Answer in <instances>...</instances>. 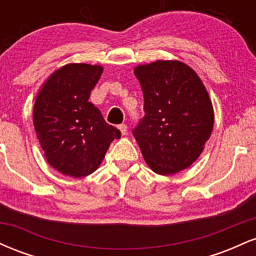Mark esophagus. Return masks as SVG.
Instances as JSON below:
<instances>
[{"mask_svg": "<svg viewBox=\"0 0 256 256\" xmlns=\"http://www.w3.org/2000/svg\"><path fill=\"white\" fill-rule=\"evenodd\" d=\"M118 128H119L120 134H122V136H125V134H128V126H126L125 124L119 125V126H118Z\"/></svg>", "mask_w": 256, "mask_h": 256, "instance_id": "1", "label": "esophagus"}]
</instances>
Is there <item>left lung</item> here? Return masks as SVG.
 Instances as JSON below:
<instances>
[{"mask_svg": "<svg viewBox=\"0 0 256 256\" xmlns=\"http://www.w3.org/2000/svg\"><path fill=\"white\" fill-rule=\"evenodd\" d=\"M144 96V118L134 130L146 165L168 176L192 165L214 125L212 101L190 66L158 60L134 70Z\"/></svg>", "mask_w": 256, "mask_h": 256, "instance_id": "obj_1", "label": "left lung"}]
</instances>
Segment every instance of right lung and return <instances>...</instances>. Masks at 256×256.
Here are the masks:
<instances>
[{
	"instance_id": "add662e5",
	"label": "right lung",
	"mask_w": 256,
	"mask_h": 256,
	"mask_svg": "<svg viewBox=\"0 0 256 256\" xmlns=\"http://www.w3.org/2000/svg\"><path fill=\"white\" fill-rule=\"evenodd\" d=\"M104 72L100 64L60 67L38 91L34 125L44 156L52 168L73 178L86 177L101 165L120 131L104 122L89 102Z\"/></svg>"
}]
</instances>
